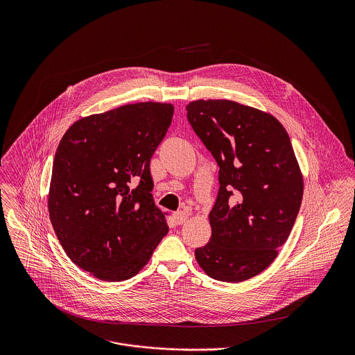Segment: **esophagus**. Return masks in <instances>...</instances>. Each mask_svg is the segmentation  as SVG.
<instances>
[{
  "mask_svg": "<svg viewBox=\"0 0 355 355\" xmlns=\"http://www.w3.org/2000/svg\"><path fill=\"white\" fill-rule=\"evenodd\" d=\"M187 218H189V213L186 210H179L173 213V220L176 224H183L187 221Z\"/></svg>",
  "mask_w": 355,
  "mask_h": 355,
  "instance_id": "1",
  "label": "esophagus"
}]
</instances>
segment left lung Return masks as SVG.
<instances>
[{
  "mask_svg": "<svg viewBox=\"0 0 355 355\" xmlns=\"http://www.w3.org/2000/svg\"><path fill=\"white\" fill-rule=\"evenodd\" d=\"M186 109L220 166L211 236L196 259L216 280H249L275 261L302 202L304 176L290 137L275 116L239 102L197 100Z\"/></svg>",
  "mask_w": 355,
  "mask_h": 355,
  "instance_id": "obj_1",
  "label": "left lung"
}]
</instances>
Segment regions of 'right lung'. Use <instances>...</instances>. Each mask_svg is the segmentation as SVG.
Segmentation results:
<instances>
[{"instance_id": "obj_1", "label": "right lung", "mask_w": 355, "mask_h": 355, "mask_svg": "<svg viewBox=\"0 0 355 355\" xmlns=\"http://www.w3.org/2000/svg\"><path fill=\"white\" fill-rule=\"evenodd\" d=\"M172 103H128L75 121L53 161L48 209L64 252L105 282L135 276L168 234L153 200L150 159Z\"/></svg>"}]
</instances>
